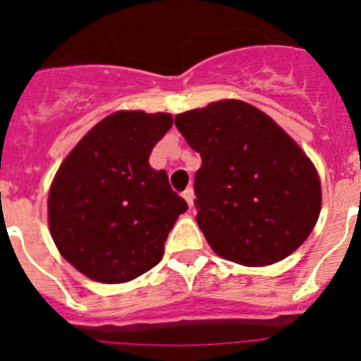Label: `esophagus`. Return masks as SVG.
I'll use <instances>...</instances> for the list:
<instances>
[{"mask_svg":"<svg viewBox=\"0 0 361 361\" xmlns=\"http://www.w3.org/2000/svg\"><path fill=\"white\" fill-rule=\"evenodd\" d=\"M183 197H184V199H186L188 206H190V208H193V199H195V193H193V188H188V190H184Z\"/></svg>","mask_w":361,"mask_h":361,"instance_id":"esophagus-1","label":"esophagus"}]
</instances>
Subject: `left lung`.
Returning <instances> with one entry per match:
<instances>
[{"mask_svg": "<svg viewBox=\"0 0 361 361\" xmlns=\"http://www.w3.org/2000/svg\"><path fill=\"white\" fill-rule=\"evenodd\" d=\"M175 126L202 159L197 222L219 257L269 266L304 244L320 215V178L275 121L226 99L178 114Z\"/></svg>", "mask_w": 361, "mask_h": 361, "instance_id": "obj_1", "label": "left lung"}]
</instances>
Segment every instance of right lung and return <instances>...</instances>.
<instances>
[{
    "instance_id": "right-lung-1",
    "label": "right lung",
    "mask_w": 361,
    "mask_h": 361,
    "mask_svg": "<svg viewBox=\"0 0 361 361\" xmlns=\"http://www.w3.org/2000/svg\"><path fill=\"white\" fill-rule=\"evenodd\" d=\"M171 124L170 114L116 111L59 166L49 193L50 233L59 253L88 279L130 282L164 255L188 204L148 159Z\"/></svg>"
}]
</instances>
